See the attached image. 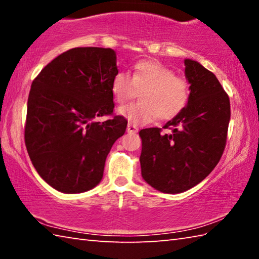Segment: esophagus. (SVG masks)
I'll return each instance as SVG.
<instances>
[{
  "mask_svg": "<svg viewBox=\"0 0 259 259\" xmlns=\"http://www.w3.org/2000/svg\"><path fill=\"white\" fill-rule=\"evenodd\" d=\"M126 131H128L129 134H135V133H137V131H138V128L136 125L129 123L128 126H126Z\"/></svg>",
  "mask_w": 259,
  "mask_h": 259,
  "instance_id": "obj_1",
  "label": "esophagus"
}]
</instances>
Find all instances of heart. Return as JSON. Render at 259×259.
<instances>
[{
	"label": "heart",
	"instance_id": "heart-1",
	"mask_svg": "<svg viewBox=\"0 0 259 259\" xmlns=\"http://www.w3.org/2000/svg\"><path fill=\"white\" fill-rule=\"evenodd\" d=\"M112 94L120 105L133 99L142 91V102L119 108V114L130 123L142 125L157 116L161 120L174 119L190 99V84L186 78L177 76L171 68L153 60H143L135 65L133 76L119 72L113 77Z\"/></svg>",
	"mask_w": 259,
	"mask_h": 259
}]
</instances>
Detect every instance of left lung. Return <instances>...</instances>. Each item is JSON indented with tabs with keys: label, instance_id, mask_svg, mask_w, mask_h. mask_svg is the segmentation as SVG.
Wrapping results in <instances>:
<instances>
[{
	"label": "left lung",
	"instance_id": "1",
	"mask_svg": "<svg viewBox=\"0 0 259 259\" xmlns=\"http://www.w3.org/2000/svg\"><path fill=\"white\" fill-rule=\"evenodd\" d=\"M190 83L185 108L160 128L139 131L142 176L162 193L177 194L198 185L212 171L226 145L230 98L214 74L198 61L184 60Z\"/></svg>",
	"mask_w": 259,
	"mask_h": 259
}]
</instances>
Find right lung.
<instances>
[{"instance_id": "right-lung-1", "label": "right lung", "mask_w": 259, "mask_h": 259, "mask_svg": "<svg viewBox=\"0 0 259 259\" xmlns=\"http://www.w3.org/2000/svg\"><path fill=\"white\" fill-rule=\"evenodd\" d=\"M116 54L105 48H74L47 65L35 77L27 102L25 144L43 181L75 194L97 186L113 144L126 121L112 115Z\"/></svg>"}]
</instances>
